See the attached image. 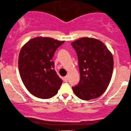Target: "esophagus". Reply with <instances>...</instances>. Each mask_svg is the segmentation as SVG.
Here are the masks:
<instances>
[{
    "label": "esophagus",
    "instance_id": "obj_1",
    "mask_svg": "<svg viewBox=\"0 0 131 131\" xmlns=\"http://www.w3.org/2000/svg\"><path fill=\"white\" fill-rule=\"evenodd\" d=\"M68 76H66V77H64V82H67L68 81Z\"/></svg>",
    "mask_w": 131,
    "mask_h": 131
}]
</instances>
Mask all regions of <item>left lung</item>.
Masks as SVG:
<instances>
[{
    "mask_svg": "<svg viewBox=\"0 0 131 131\" xmlns=\"http://www.w3.org/2000/svg\"><path fill=\"white\" fill-rule=\"evenodd\" d=\"M77 52L80 80L72 87L76 96L83 100L102 95L112 77L113 54L100 40L83 37L71 43Z\"/></svg>",
    "mask_w": 131,
    "mask_h": 131,
    "instance_id": "left-lung-1",
    "label": "left lung"
}]
</instances>
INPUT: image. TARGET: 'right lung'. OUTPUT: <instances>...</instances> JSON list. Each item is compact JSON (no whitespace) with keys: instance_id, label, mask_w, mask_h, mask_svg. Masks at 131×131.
I'll return each instance as SVG.
<instances>
[{"instance_id":"add662e5","label":"right lung","mask_w":131,"mask_h":131,"mask_svg":"<svg viewBox=\"0 0 131 131\" xmlns=\"http://www.w3.org/2000/svg\"><path fill=\"white\" fill-rule=\"evenodd\" d=\"M64 41L38 36L22 46L18 57L19 72L26 89L36 97L48 99L58 93L62 80L54 69L52 59Z\"/></svg>"}]
</instances>
